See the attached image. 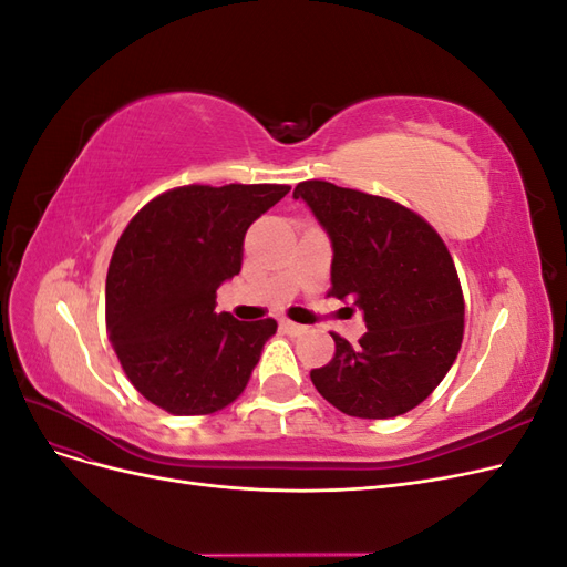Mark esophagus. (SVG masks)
Instances as JSON below:
<instances>
[{
    "label": "esophagus",
    "instance_id": "esophagus-1",
    "mask_svg": "<svg viewBox=\"0 0 567 567\" xmlns=\"http://www.w3.org/2000/svg\"><path fill=\"white\" fill-rule=\"evenodd\" d=\"M281 329H284L286 333H290V336H302V333H307V326L296 323V321H290V319H284V321H281Z\"/></svg>",
    "mask_w": 567,
    "mask_h": 567
}]
</instances>
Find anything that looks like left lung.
Returning a JSON list of instances; mask_svg holds the SVG:
<instances>
[{
    "mask_svg": "<svg viewBox=\"0 0 567 567\" xmlns=\"http://www.w3.org/2000/svg\"><path fill=\"white\" fill-rule=\"evenodd\" d=\"M333 244L329 298L364 312L367 333L352 346L333 336L331 362L310 379L326 402L357 419H392L431 394L461 350L463 290L442 236L406 205L383 196L300 182ZM352 310V307H350Z\"/></svg>",
    "mask_w": 567,
    "mask_h": 567,
    "instance_id": "1",
    "label": "left lung"
}]
</instances>
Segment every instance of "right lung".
I'll list each match as a JSON object with an SVG mask.
<instances>
[{
    "instance_id": "right-lung-1",
    "label": "right lung",
    "mask_w": 567,
    "mask_h": 567,
    "mask_svg": "<svg viewBox=\"0 0 567 567\" xmlns=\"http://www.w3.org/2000/svg\"><path fill=\"white\" fill-rule=\"evenodd\" d=\"M288 184H186L151 198L120 234L106 277V333L136 392L175 416H208L250 381L277 321L215 312L252 221Z\"/></svg>"
}]
</instances>
